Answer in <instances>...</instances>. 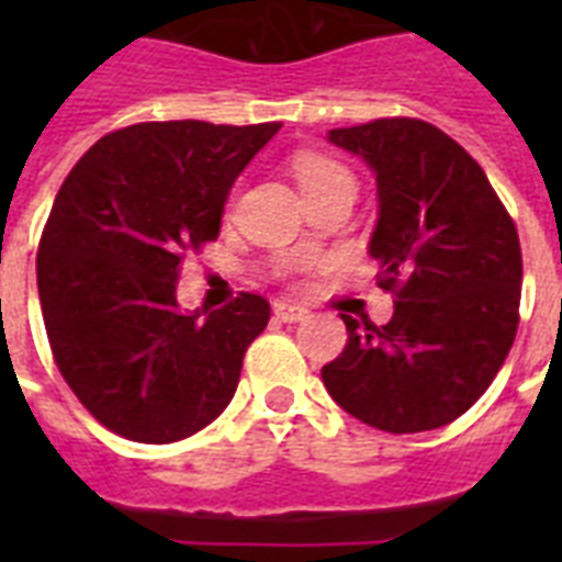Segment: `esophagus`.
Masks as SVG:
<instances>
[{"mask_svg": "<svg viewBox=\"0 0 562 562\" xmlns=\"http://www.w3.org/2000/svg\"><path fill=\"white\" fill-rule=\"evenodd\" d=\"M273 315H277V321H282V324H300V321H306L308 317V308L297 306V303H289V300H277V303H273Z\"/></svg>", "mask_w": 562, "mask_h": 562, "instance_id": "esophagus-1", "label": "esophagus"}]
</instances>
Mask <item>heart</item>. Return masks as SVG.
I'll use <instances>...</instances> for the list:
<instances>
[{"mask_svg": "<svg viewBox=\"0 0 562 562\" xmlns=\"http://www.w3.org/2000/svg\"><path fill=\"white\" fill-rule=\"evenodd\" d=\"M297 180H300V189H303V192H308V189L333 187V183H352V187H356V180H352V175L344 169L341 162L326 160V157H315V154L300 157Z\"/></svg>", "mask_w": 562, "mask_h": 562, "instance_id": "heart-1", "label": "heart"}]
</instances>
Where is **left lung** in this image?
<instances>
[{
  "instance_id": "obj_1",
  "label": "left lung",
  "mask_w": 562,
  "mask_h": 562,
  "mask_svg": "<svg viewBox=\"0 0 562 562\" xmlns=\"http://www.w3.org/2000/svg\"><path fill=\"white\" fill-rule=\"evenodd\" d=\"M329 143L373 171L368 250L396 306L384 326L341 315L350 338L321 375L361 423L431 431L472 408L514 347L519 236L479 162L428 122L375 119L329 131Z\"/></svg>"
}]
</instances>
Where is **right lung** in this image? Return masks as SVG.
Wrapping results in <instances>:
<instances>
[{
    "mask_svg": "<svg viewBox=\"0 0 562 562\" xmlns=\"http://www.w3.org/2000/svg\"><path fill=\"white\" fill-rule=\"evenodd\" d=\"M280 127L143 122L64 180L40 238V306L66 384L110 431L175 443L233 400L271 306L238 294L183 312L180 256L218 238L229 189Z\"/></svg>",
    "mask_w": 562,
    "mask_h": 562,
    "instance_id": "obj_1",
    "label": "right lung"
}]
</instances>
